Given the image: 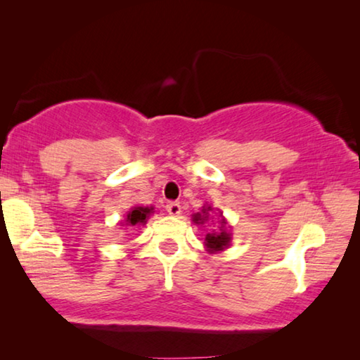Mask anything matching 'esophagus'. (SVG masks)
Listing matches in <instances>:
<instances>
[{
    "label": "esophagus",
    "instance_id": "esophagus-1",
    "mask_svg": "<svg viewBox=\"0 0 360 360\" xmlns=\"http://www.w3.org/2000/svg\"><path fill=\"white\" fill-rule=\"evenodd\" d=\"M165 208L168 211V214H172V216L181 214V205L178 202H169V203H167Z\"/></svg>",
    "mask_w": 360,
    "mask_h": 360
}]
</instances>
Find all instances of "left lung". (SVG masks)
Wrapping results in <instances>:
<instances>
[{
    "mask_svg": "<svg viewBox=\"0 0 360 360\" xmlns=\"http://www.w3.org/2000/svg\"><path fill=\"white\" fill-rule=\"evenodd\" d=\"M210 211H212L211 206H203L202 212H195V214L192 216V221L198 225L205 224L206 221H208ZM230 240H231V233H229L227 229H225V221L224 219H221V227H219V231H216V233L206 235L205 246H206V249H208V252L214 254V252L227 249L230 246Z\"/></svg>",
    "mask_w": 360,
    "mask_h": 360,
    "instance_id": "1",
    "label": "left lung"
}]
</instances>
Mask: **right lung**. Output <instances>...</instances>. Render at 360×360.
Masks as SVG:
<instances>
[{
	"instance_id": "right-lung-1",
	"label": "right lung",
	"mask_w": 360,
	"mask_h": 360,
	"mask_svg": "<svg viewBox=\"0 0 360 360\" xmlns=\"http://www.w3.org/2000/svg\"><path fill=\"white\" fill-rule=\"evenodd\" d=\"M154 212V208H148V206H135L131 211L127 214V225H144L148 222L149 216Z\"/></svg>"
}]
</instances>
